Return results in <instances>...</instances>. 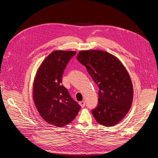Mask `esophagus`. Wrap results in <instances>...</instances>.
<instances>
[{"mask_svg":"<svg viewBox=\"0 0 158 158\" xmlns=\"http://www.w3.org/2000/svg\"><path fill=\"white\" fill-rule=\"evenodd\" d=\"M79 105H80V106L82 107V108H83V107H84L85 106V102L84 101H82V102H80L79 103Z\"/></svg>","mask_w":158,"mask_h":158,"instance_id":"esophagus-1","label":"esophagus"}]
</instances>
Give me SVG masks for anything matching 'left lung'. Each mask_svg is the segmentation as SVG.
I'll list each match as a JSON object with an SVG mask.
<instances>
[{
  "mask_svg": "<svg viewBox=\"0 0 158 158\" xmlns=\"http://www.w3.org/2000/svg\"><path fill=\"white\" fill-rule=\"evenodd\" d=\"M77 59L99 89L98 106L92 110L94 118L106 127L116 125L132 103L133 85L127 69L116 56L102 50L80 51Z\"/></svg>",
  "mask_w": 158,
  "mask_h": 158,
  "instance_id": "1",
  "label": "left lung"
}]
</instances>
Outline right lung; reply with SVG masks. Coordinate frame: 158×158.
<instances>
[{
  "instance_id": "obj_1",
  "label": "right lung",
  "mask_w": 158,
  "mask_h": 158,
  "mask_svg": "<svg viewBox=\"0 0 158 158\" xmlns=\"http://www.w3.org/2000/svg\"><path fill=\"white\" fill-rule=\"evenodd\" d=\"M76 52L55 50L40 65L33 82V96L40 116L48 124L62 127L77 115L81 106L62 84L64 71Z\"/></svg>"
}]
</instances>
